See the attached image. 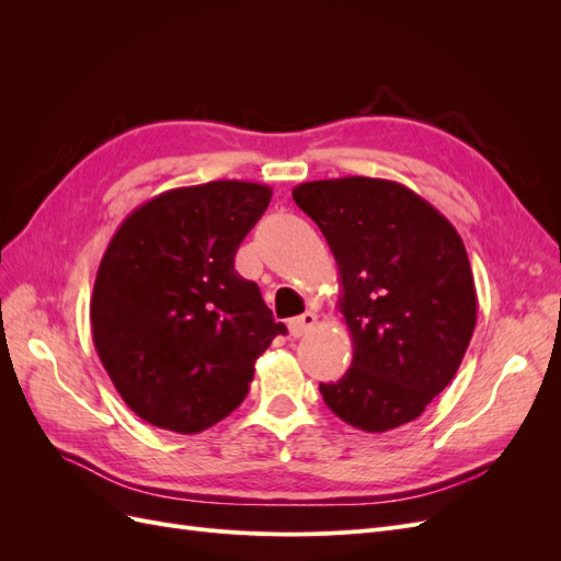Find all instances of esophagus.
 <instances>
[{
    "instance_id": "34e87169",
    "label": "esophagus",
    "mask_w": 561,
    "mask_h": 561,
    "mask_svg": "<svg viewBox=\"0 0 561 561\" xmlns=\"http://www.w3.org/2000/svg\"><path fill=\"white\" fill-rule=\"evenodd\" d=\"M316 322H318V316L313 311H307V313H301V316H297V318L287 322V328H290L293 336H304L316 328Z\"/></svg>"
}]
</instances>
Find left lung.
<instances>
[{"label": "left lung", "instance_id": "obj_1", "mask_svg": "<svg viewBox=\"0 0 561 561\" xmlns=\"http://www.w3.org/2000/svg\"><path fill=\"white\" fill-rule=\"evenodd\" d=\"M293 198L334 254L336 309L353 339L351 367L320 383L322 400L353 428L404 426L454 379L478 322L461 236L393 180L301 182Z\"/></svg>", "mask_w": 561, "mask_h": 561}]
</instances>
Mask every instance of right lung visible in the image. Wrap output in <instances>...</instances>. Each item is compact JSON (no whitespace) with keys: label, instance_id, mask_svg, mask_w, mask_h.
Returning a JSON list of instances; mask_svg holds the SVG:
<instances>
[{"label":"right lung","instance_id":"add662e5","mask_svg":"<svg viewBox=\"0 0 561 561\" xmlns=\"http://www.w3.org/2000/svg\"><path fill=\"white\" fill-rule=\"evenodd\" d=\"M271 186L215 180L168 190L135 208L100 260L93 344L130 410L182 435L229 416L254 363L287 328L233 254L271 201Z\"/></svg>","mask_w":561,"mask_h":561}]
</instances>
